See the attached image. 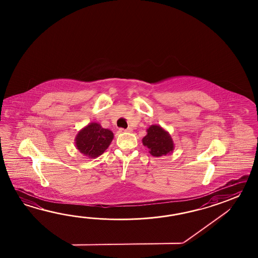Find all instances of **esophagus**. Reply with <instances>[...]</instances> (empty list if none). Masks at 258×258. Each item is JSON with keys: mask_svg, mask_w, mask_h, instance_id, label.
Returning a JSON list of instances; mask_svg holds the SVG:
<instances>
[{"mask_svg": "<svg viewBox=\"0 0 258 258\" xmlns=\"http://www.w3.org/2000/svg\"><path fill=\"white\" fill-rule=\"evenodd\" d=\"M120 131L127 132V133H130V132L133 131V129H132L131 127H128V128H126V129H123V128H120Z\"/></svg>", "mask_w": 258, "mask_h": 258, "instance_id": "obj_1", "label": "esophagus"}]
</instances>
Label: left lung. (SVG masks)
I'll return each instance as SVG.
<instances>
[{
	"label": "left lung",
	"instance_id": "8db88e82",
	"mask_svg": "<svg viewBox=\"0 0 258 258\" xmlns=\"http://www.w3.org/2000/svg\"><path fill=\"white\" fill-rule=\"evenodd\" d=\"M148 135L143 138V145L149 148V153L154 157L166 156L172 152L173 142L170 135L159 125H151Z\"/></svg>",
	"mask_w": 258,
	"mask_h": 258
}]
</instances>
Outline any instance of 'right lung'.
<instances>
[{
  "label": "right lung",
  "mask_w": 258,
  "mask_h": 258,
  "mask_svg": "<svg viewBox=\"0 0 258 258\" xmlns=\"http://www.w3.org/2000/svg\"><path fill=\"white\" fill-rule=\"evenodd\" d=\"M112 139V132L102 128L97 122H91L77 134L76 145L81 153L95 159L104 152Z\"/></svg>",
  "instance_id": "obj_1"
}]
</instances>
